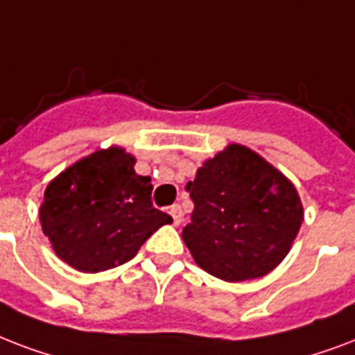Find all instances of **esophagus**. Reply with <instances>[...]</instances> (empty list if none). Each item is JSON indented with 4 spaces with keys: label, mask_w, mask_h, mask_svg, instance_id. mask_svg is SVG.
<instances>
[{
    "label": "esophagus",
    "mask_w": 355,
    "mask_h": 355,
    "mask_svg": "<svg viewBox=\"0 0 355 355\" xmlns=\"http://www.w3.org/2000/svg\"><path fill=\"white\" fill-rule=\"evenodd\" d=\"M168 213L170 216H172V224H174V226H180L181 218H183V213H181L180 205H172Z\"/></svg>",
    "instance_id": "esophagus-1"
}]
</instances>
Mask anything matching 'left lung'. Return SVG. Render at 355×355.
Masks as SVG:
<instances>
[{
  "label": "left lung",
  "mask_w": 355,
  "mask_h": 355,
  "mask_svg": "<svg viewBox=\"0 0 355 355\" xmlns=\"http://www.w3.org/2000/svg\"><path fill=\"white\" fill-rule=\"evenodd\" d=\"M185 189L194 211L183 241L200 268L226 282L276 268L304 220L295 185L239 144L205 161Z\"/></svg>",
  "instance_id": "8db88e82"
}]
</instances>
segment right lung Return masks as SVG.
<instances>
[{
  "label": "right lung",
  "mask_w": 355,
  "mask_h": 355,
  "mask_svg": "<svg viewBox=\"0 0 355 355\" xmlns=\"http://www.w3.org/2000/svg\"><path fill=\"white\" fill-rule=\"evenodd\" d=\"M135 157L109 148L81 159L46 189L40 224L55 254L81 272H100L133 259L172 216L153 207L152 180Z\"/></svg>",
  "instance_id": "right-lung-1"
}]
</instances>
